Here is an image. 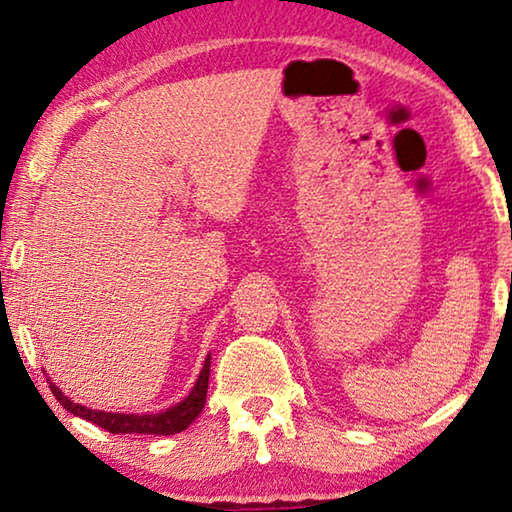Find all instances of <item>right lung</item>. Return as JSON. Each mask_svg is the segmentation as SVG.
<instances>
[{"label": "right lung", "instance_id": "1", "mask_svg": "<svg viewBox=\"0 0 512 512\" xmlns=\"http://www.w3.org/2000/svg\"><path fill=\"white\" fill-rule=\"evenodd\" d=\"M53 391V396L58 398L60 405L72 412L76 417L88 419L100 426V429H107L109 433H146V436H172V433L184 431L186 426H191L195 417L200 415L202 408H205L207 401V387H209V356L205 366L200 370L198 382L191 394H188L184 401L174 408L165 412H156V415H116V412H102V410H90L83 408V405L69 401L67 396H62V391L51 382L48 384Z\"/></svg>", "mask_w": 512, "mask_h": 512}]
</instances>
